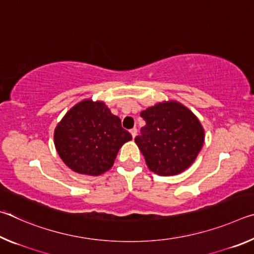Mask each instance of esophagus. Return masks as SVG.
<instances>
[{
    "label": "esophagus",
    "instance_id": "1",
    "mask_svg": "<svg viewBox=\"0 0 254 254\" xmlns=\"http://www.w3.org/2000/svg\"><path fill=\"white\" fill-rule=\"evenodd\" d=\"M130 133H131V135H132V137H133V139H134V137L136 136V133H137V131H136V128H135V127H133V128H131V130H130Z\"/></svg>",
    "mask_w": 254,
    "mask_h": 254
}]
</instances>
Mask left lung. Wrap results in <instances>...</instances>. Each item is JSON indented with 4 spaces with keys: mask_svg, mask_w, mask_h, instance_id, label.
<instances>
[{
    "mask_svg": "<svg viewBox=\"0 0 254 254\" xmlns=\"http://www.w3.org/2000/svg\"><path fill=\"white\" fill-rule=\"evenodd\" d=\"M145 126L135 143L148 168L159 176L182 174L203 148L205 131L198 118L177 101H163L141 112Z\"/></svg>",
    "mask_w": 254,
    "mask_h": 254,
    "instance_id": "1",
    "label": "left lung"
}]
</instances>
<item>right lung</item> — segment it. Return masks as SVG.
Masks as SVG:
<instances>
[{"label": "right lung", "instance_id": "add662e5", "mask_svg": "<svg viewBox=\"0 0 254 254\" xmlns=\"http://www.w3.org/2000/svg\"><path fill=\"white\" fill-rule=\"evenodd\" d=\"M132 136L103 101L85 98L67 111L55 128V147L64 163L80 175L110 170L122 145Z\"/></svg>", "mask_w": 254, "mask_h": 254}]
</instances>
